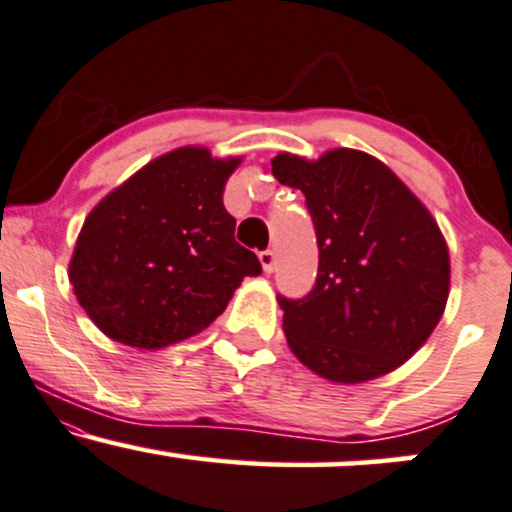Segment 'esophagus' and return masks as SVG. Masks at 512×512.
I'll return each instance as SVG.
<instances>
[{
	"instance_id": "obj_1",
	"label": "esophagus",
	"mask_w": 512,
	"mask_h": 512,
	"mask_svg": "<svg viewBox=\"0 0 512 512\" xmlns=\"http://www.w3.org/2000/svg\"><path fill=\"white\" fill-rule=\"evenodd\" d=\"M260 262H262L264 272L272 274L274 269H276V255H274V250H262V252H260Z\"/></svg>"
}]
</instances>
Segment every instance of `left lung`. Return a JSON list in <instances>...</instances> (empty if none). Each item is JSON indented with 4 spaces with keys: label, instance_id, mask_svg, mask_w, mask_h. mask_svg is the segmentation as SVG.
I'll list each match as a JSON object with an SVG mask.
<instances>
[{
    "label": "left lung",
    "instance_id": "left-lung-1",
    "mask_svg": "<svg viewBox=\"0 0 512 512\" xmlns=\"http://www.w3.org/2000/svg\"><path fill=\"white\" fill-rule=\"evenodd\" d=\"M272 171L303 190L317 233L315 288L279 295L293 355L336 384L377 379L424 346L446 310L448 245L429 209L379 159L360 150L317 162L281 152Z\"/></svg>",
    "mask_w": 512,
    "mask_h": 512
}]
</instances>
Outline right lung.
I'll use <instances>...</instances> for the list:
<instances>
[{
    "label": "right lung",
    "mask_w": 512,
    "mask_h": 512,
    "mask_svg": "<svg viewBox=\"0 0 512 512\" xmlns=\"http://www.w3.org/2000/svg\"><path fill=\"white\" fill-rule=\"evenodd\" d=\"M240 157L178 147L114 188L85 219L69 264L80 307L123 346L157 350L200 334L257 255L236 243L224 186Z\"/></svg>",
    "instance_id": "right-lung-1"
}]
</instances>
